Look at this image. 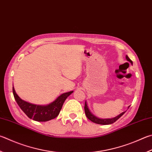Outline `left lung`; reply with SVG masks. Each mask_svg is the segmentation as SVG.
I'll return each instance as SVG.
<instances>
[{"label":"left lung","instance_id":"left-lung-1","mask_svg":"<svg viewBox=\"0 0 152 152\" xmlns=\"http://www.w3.org/2000/svg\"><path fill=\"white\" fill-rule=\"evenodd\" d=\"M126 58L127 60H128V61L130 62L132 64H133V62H132V60L129 58V57L127 56V55L126 56ZM129 107H128V108H129ZM84 111H85V114H86V117L90 121H92V122H94V123H96V124H102V125H108V124H111L114 123L115 121L119 119V118L121 116H122V115L124 114V113L126 112H124L122 113H121L120 114L118 115V116L115 117V118H110V119H100V118H98L97 117H96L94 115H93L92 113H91L89 108H88V106L87 105L86 102H85Z\"/></svg>","mask_w":152,"mask_h":152}]
</instances>
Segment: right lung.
Here are the masks:
<instances>
[{
  "mask_svg": "<svg viewBox=\"0 0 152 152\" xmlns=\"http://www.w3.org/2000/svg\"><path fill=\"white\" fill-rule=\"evenodd\" d=\"M12 92L19 107L29 118L37 122H47L58 115L66 99L73 92V91L62 94L54 102L46 106L32 104L23 100L16 93L14 87H12Z\"/></svg>",
  "mask_w": 152,
  "mask_h": 152,
  "instance_id": "right-lung-1",
  "label": "right lung"
}]
</instances>
